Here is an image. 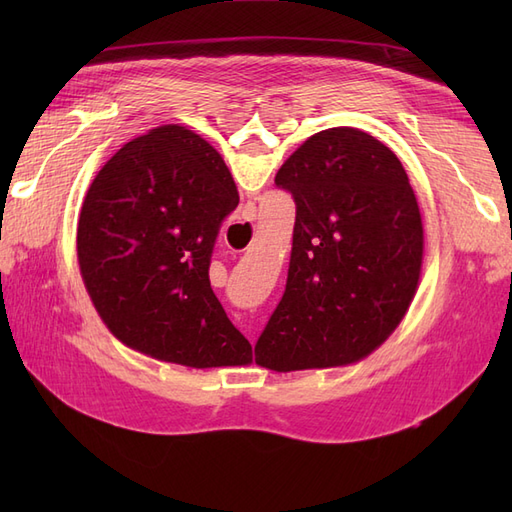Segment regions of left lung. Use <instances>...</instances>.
<instances>
[{"instance_id": "8db88e82", "label": "left lung", "mask_w": 512, "mask_h": 512, "mask_svg": "<svg viewBox=\"0 0 512 512\" xmlns=\"http://www.w3.org/2000/svg\"><path fill=\"white\" fill-rule=\"evenodd\" d=\"M275 185L297 205L282 301L254 346L273 371L348 365L389 337L423 265L421 211L404 166L356 128L322 130Z\"/></svg>"}]
</instances>
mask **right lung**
<instances>
[{"label":"right lung","mask_w":512,"mask_h":512,"mask_svg":"<svg viewBox=\"0 0 512 512\" xmlns=\"http://www.w3.org/2000/svg\"><path fill=\"white\" fill-rule=\"evenodd\" d=\"M237 205L220 153L181 126L134 138L102 166L76 247L89 297L117 339L196 369L252 361L209 282L215 239Z\"/></svg>","instance_id":"right-lung-1"}]
</instances>
